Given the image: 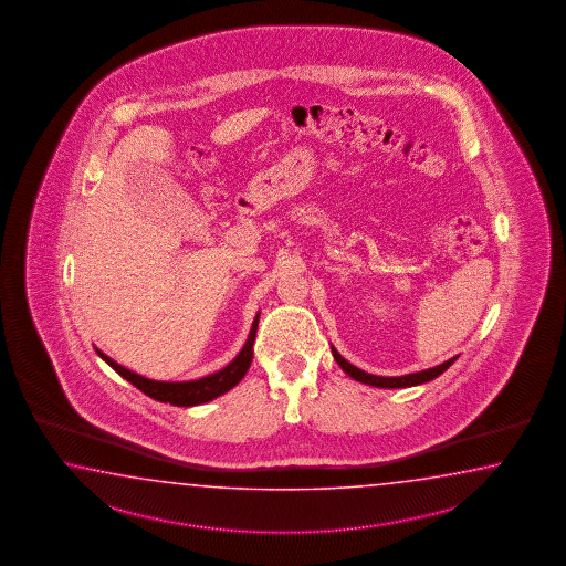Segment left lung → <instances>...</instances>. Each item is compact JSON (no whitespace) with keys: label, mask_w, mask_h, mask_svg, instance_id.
Returning <instances> with one entry per match:
<instances>
[{"label":"left lung","mask_w":566,"mask_h":566,"mask_svg":"<svg viewBox=\"0 0 566 566\" xmlns=\"http://www.w3.org/2000/svg\"><path fill=\"white\" fill-rule=\"evenodd\" d=\"M332 354H334L337 364L342 366V370L348 374V376H352L354 380L364 382V385L378 386V388H407V386L429 382V380L437 378L439 374L446 373L447 368H449L453 361L458 360V356H455V358H449V360L439 364V366H434V368L422 370V373L407 374V376H376V374L364 373L360 368H356L354 364H349L346 358H342V356L337 354L336 348H332Z\"/></svg>","instance_id":"obj_1"}]
</instances>
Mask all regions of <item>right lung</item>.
Segmentation results:
<instances>
[{"label":"right lung","instance_id":"add662e5","mask_svg":"<svg viewBox=\"0 0 566 566\" xmlns=\"http://www.w3.org/2000/svg\"><path fill=\"white\" fill-rule=\"evenodd\" d=\"M256 327H259V315L254 317L253 327H251V334H249L247 344L242 346L239 356L230 361L229 366H224L222 370L205 376L200 380H188V382L149 380L145 376H139V374L123 368L117 361L111 360L107 354H103L101 349H96V354L107 361L115 373L123 376L127 382H132L135 388H139L147 397L159 400V402H169L174 407H193V405H205L208 400L229 392L232 386L241 382L242 376L247 374L251 361H253V344L254 336H256Z\"/></svg>","mask_w":566,"mask_h":566}]
</instances>
